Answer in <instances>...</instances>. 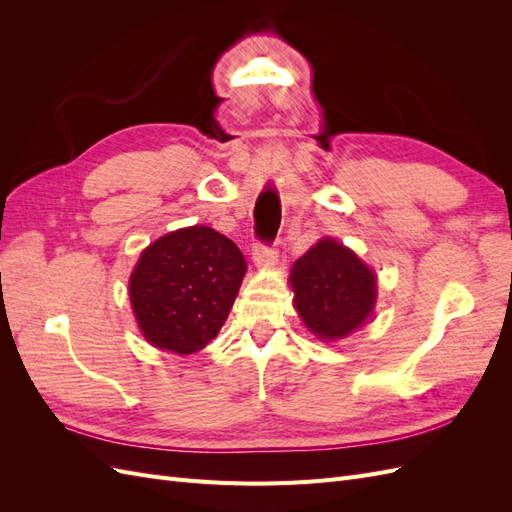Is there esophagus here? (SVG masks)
Returning <instances> with one entry per match:
<instances>
[{
    "label": "esophagus",
    "mask_w": 512,
    "mask_h": 512,
    "mask_svg": "<svg viewBox=\"0 0 512 512\" xmlns=\"http://www.w3.org/2000/svg\"><path fill=\"white\" fill-rule=\"evenodd\" d=\"M252 254H254L256 265H260V267H271V265H275V260H277L275 245H269V243L256 241Z\"/></svg>",
    "instance_id": "esophagus-1"
}]
</instances>
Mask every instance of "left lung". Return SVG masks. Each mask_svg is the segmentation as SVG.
I'll return each mask as SVG.
<instances>
[{
    "mask_svg": "<svg viewBox=\"0 0 512 512\" xmlns=\"http://www.w3.org/2000/svg\"><path fill=\"white\" fill-rule=\"evenodd\" d=\"M294 307L320 339L359 329L376 303V277L348 247L320 239L290 271Z\"/></svg>",
    "mask_w": 512,
    "mask_h": 512,
    "instance_id": "left-lung-1",
    "label": "left lung"
}]
</instances>
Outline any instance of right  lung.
<instances>
[{
  "mask_svg": "<svg viewBox=\"0 0 512 512\" xmlns=\"http://www.w3.org/2000/svg\"><path fill=\"white\" fill-rule=\"evenodd\" d=\"M245 275L239 247L209 226L168 232L143 252L130 301L147 342L177 354L218 335Z\"/></svg>",
  "mask_w": 512,
  "mask_h": 512,
  "instance_id": "right-lung-1",
  "label": "right lung"
}]
</instances>
